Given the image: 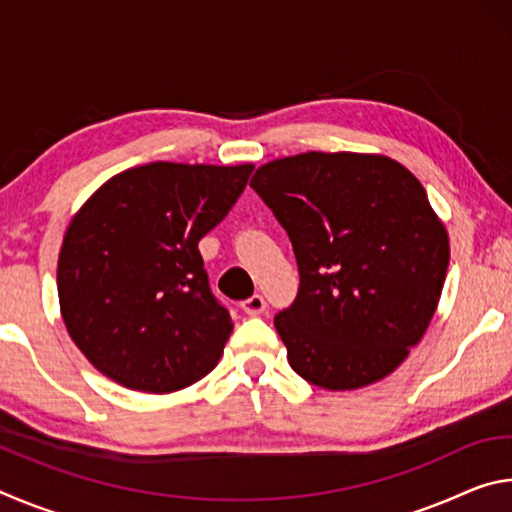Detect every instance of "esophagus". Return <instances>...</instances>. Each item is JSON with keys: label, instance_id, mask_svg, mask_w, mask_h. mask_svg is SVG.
Listing matches in <instances>:
<instances>
[{"label": "esophagus", "instance_id": "esophagus-1", "mask_svg": "<svg viewBox=\"0 0 512 512\" xmlns=\"http://www.w3.org/2000/svg\"><path fill=\"white\" fill-rule=\"evenodd\" d=\"M241 309H244L248 316H259V314H264V311H266V300H264V296L255 293V296H250V298L241 302Z\"/></svg>", "mask_w": 512, "mask_h": 512}]
</instances>
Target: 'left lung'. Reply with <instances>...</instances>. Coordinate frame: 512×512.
<instances>
[{
    "mask_svg": "<svg viewBox=\"0 0 512 512\" xmlns=\"http://www.w3.org/2000/svg\"><path fill=\"white\" fill-rule=\"evenodd\" d=\"M250 187L298 262L296 300L275 314L291 368L327 391L391 375L422 339L449 266L420 180L384 155L309 151L259 167Z\"/></svg>",
    "mask_w": 512,
    "mask_h": 512,
    "instance_id": "1",
    "label": "left lung"
}]
</instances>
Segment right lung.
Instances as JSON below:
<instances>
[{
    "label": "right lung",
    "mask_w": 512,
    "mask_h": 512,
    "mask_svg": "<svg viewBox=\"0 0 512 512\" xmlns=\"http://www.w3.org/2000/svg\"><path fill=\"white\" fill-rule=\"evenodd\" d=\"M253 164L151 162L110 178L69 223L58 298L94 368L144 393L203 379L232 332L198 241L225 219Z\"/></svg>",
    "instance_id": "obj_1"
}]
</instances>
